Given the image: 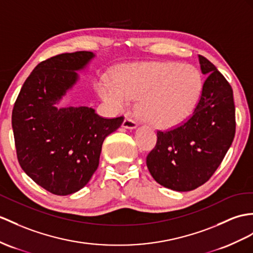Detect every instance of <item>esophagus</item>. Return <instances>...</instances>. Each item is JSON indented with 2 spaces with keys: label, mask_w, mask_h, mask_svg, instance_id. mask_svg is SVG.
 <instances>
[{
  "label": "esophagus",
  "mask_w": 253,
  "mask_h": 253,
  "mask_svg": "<svg viewBox=\"0 0 253 253\" xmlns=\"http://www.w3.org/2000/svg\"><path fill=\"white\" fill-rule=\"evenodd\" d=\"M122 126L125 128H128V130H134L137 127V122L132 120L131 118H126L122 123Z\"/></svg>",
  "instance_id": "obj_1"
}]
</instances>
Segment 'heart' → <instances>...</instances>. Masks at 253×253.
I'll use <instances>...</instances> for the list:
<instances>
[{
    "instance_id": "obj_1",
    "label": "heart",
    "mask_w": 253,
    "mask_h": 253,
    "mask_svg": "<svg viewBox=\"0 0 253 253\" xmlns=\"http://www.w3.org/2000/svg\"><path fill=\"white\" fill-rule=\"evenodd\" d=\"M118 83L100 84L103 100L117 110H125L132 98L138 97L139 116L159 127H171L186 120L203 87L201 73L194 65L170 61L123 66Z\"/></svg>"
}]
</instances>
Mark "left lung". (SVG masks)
<instances>
[{
	"label": "left lung",
	"instance_id": "8db88e82",
	"mask_svg": "<svg viewBox=\"0 0 253 253\" xmlns=\"http://www.w3.org/2000/svg\"><path fill=\"white\" fill-rule=\"evenodd\" d=\"M199 61L207 77L192 116L173 130L158 131L157 145L146 159L153 179L178 192L205 183L235 136L232 87L211 61L201 54Z\"/></svg>",
	"mask_w": 253,
	"mask_h": 253
}]
</instances>
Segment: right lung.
I'll return each mask as SVG.
<instances>
[{
	"instance_id": "obj_1",
	"label": "right lung",
	"mask_w": 253,
	"mask_h": 253,
	"mask_svg": "<svg viewBox=\"0 0 253 253\" xmlns=\"http://www.w3.org/2000/svg\"><path fill=\"white\" fill-rule=\"evenodd\" d=\"M94 57L77 51L42 61L24 82L14 105L18 162L31 179L55 195L73 194L89 182L104 139L123 122V117L103 118L87 106H55L78 82L77 72Z\"/></svg>"
}]
</instances>
